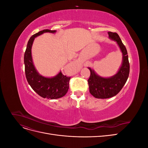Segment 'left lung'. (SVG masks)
Masks as SVG:
<instances>
[{"label":"left lung","mask_w":148,"mask_h":148,"mask_svg":"<svg viewBox=\"0 0 148 148\" xmlns=\"http://www.w3.org/2000/svg\"><path fill=\"white\" fill-rule=\"evenodd\" d=\"M109 37L117 42L123 54V62L118 73L110 78L98 76L93 70H90V77L88 79L89 92L98 99H107L113 97L120 91L128 78L130 64L127 49L117 33L108 32Z\"/></svg>","instance_id":"1"}]
</instances>
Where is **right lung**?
<instances>
[{
	"label": "right lung",
	"instance_id": "add662e5",
	"mask_svg": "<svg viewBox=\"0 0 148 148\" xmlns=\"http://www.w3.org/2000/svg\"><path fill=\"white\" fill-rule=\"evenodd\" d=\"M47 32L53 33H56V31L44 29L33 34L29 39L24 55L25 71L29 84L38 95L44 98L55 99L66 95L69 88L71 77L64 75L61 71L53 78L42 77L35 69L31 57V47L34 38Z\"/></svg>",
	"mask_w": 148,
	"mask_h": 148
}]
</instances>
